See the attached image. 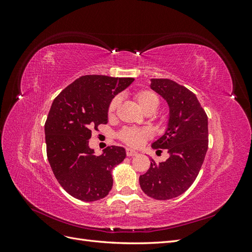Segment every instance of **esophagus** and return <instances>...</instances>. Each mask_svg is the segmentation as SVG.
<instances>
[{
	"label": "esophagus",
	"instance_id": "obj_1",
	"mask_svg": "<svg viewBox=\"0 0 252 252\" xmlns=\"http://www.w3.org/2000/svg\"><path fill=\"white\" fill-rule=\"evenodd\" d=\"M136 155H138V152H136V151H134L132 149H129V148L126 149V156L127 157H133V156H136Z\"/></svg>",
	"mask_w": 252,
	"mask_h": 252
}]
</instances>
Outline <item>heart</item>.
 <instances>
[{
  "label": "heart",
  "mask_w": 252,
  "mask_h": 252,
  "mask_svg": "<svg viewBox=\"0 0 252 252\" xmlns=\"http://www.w3.org/2000/svg\"><path fill=\"white\" fill-rule=\"evenodd\" d=\"M133 97L144 112L148 110H156L159 103L158 94L149 89H139L134 91ZM119 96H114L110 101L107 108V114L109 117L113 116V113L119 105ZM118 138L122 142L128 145V146L138 148L141 147L149 138H151V131L148 128L127 127L122 129L118 134Z\"/></svg>",
  "instance_id": "obj_1"
}]
</instances>
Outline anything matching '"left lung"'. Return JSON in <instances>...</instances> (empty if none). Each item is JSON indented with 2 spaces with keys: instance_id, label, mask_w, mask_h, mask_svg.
I'll return each mask as SVG.
<instances>
[{
  "instance_id": "obj_1",
  "label": "left lung",
  "mask_w": 252,
  "mask_h": 252,
  "mask_svg": "<svg viewBox=\"0 0 252 252\" xmlns=\"http://www.w3.org/2000/svg\"><path fill=\"white\" fill-rule=\"evenodd\" d=\"M150 87L167 101L170 119L165 134L152 148L166 149L170 157L156 163L140 177L145 194L156 200H170L193 184L208 149V119L195 94L169 79H151Z\"/></svg>"
}]
</instances>
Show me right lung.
<instances>
[{"instance_id": "right-lung-1", "label": "right lung", "mask_w": 252, "mask_h": 252, "mask_svg": "<svg viewBox=\"0 0 252 252\" xmlns=\"http://www.w3.org/2000/svg\"><path fill=\"white\" fill-rule=\"evenodd\" d=\"M133 78L89 74L62 90L45 122L47 158L53 174L66 192L84 202L101 200L112 188V169L126 157L123 147L108 146L94 156L88 146L91 130L107 124L113 96Z\"/></svg>"}]
</instances>
